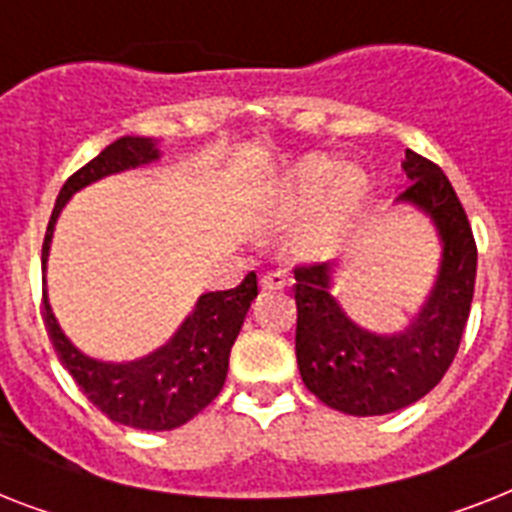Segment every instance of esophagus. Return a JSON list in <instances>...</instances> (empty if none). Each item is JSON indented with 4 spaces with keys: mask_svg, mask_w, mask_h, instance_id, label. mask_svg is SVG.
<instances>
[{
    "mask_svg": "<svg viewBox=\"0 0 512 512\" xmlns=\"http://www.w3.org/2000/svg\"><path fill=\"white\" fill-rule=\"evenodd\" d=\"M289 276L284 271H271V273H263L260 276V289H265V292H273V289H284L289 287Z\"/></svg>",
    "mask_w": 512,
    "mask_h": 512,
    "instance_id": "34e87169",
    "label": "esophagus"
}]
</instances>
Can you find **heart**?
<instances>
[{
	"label": "heart",
	"mask_w": 512,
	"mask_h": 512,
	"mask_svg": "<svg viewBox=\"0 0 512 512\" xmlns=\"http://www.w3.org/2000/svg\"><path fill=\"white\" fill-rule=\"evenodd\" d=\"M369 196V175L358 164L313 154L273 183L271 207L279 217H303L295 244L305 255H329L348 236Z\"/></svg>",
	"instance_id": "heart-1"
}]
</instances>
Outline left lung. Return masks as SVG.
Listing matches in <instances>:
<instances>
[{
	"label": "left lung",
	"instance_id": "8db88e82",
	"mask_svg": "<svg viewBox=\"0 0 512 512\" xmlns=\"http://www.w3.org/2000/svg\"><path fill=\"white\" fill-rule=\"evenodd\" d=\"M401 170L412 185L396 204L428 217L441 244L436 281L409 327L372 332L350 319L332 292L337 263L295 271L300 377L319 401L353 417L398 412L428 396L457 356L473 303L476 241L449 177L414 151Z\"/></svg>",
	"mask_w": 512,
	"mask_h": 512
}]
</instances>
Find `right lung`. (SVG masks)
Wrapping results in <instances>:
<instances>
[{
	"label": "right lung",
	"instance_id": "1",
	"mask_svg": "<svg viewBox=\"0 0 512 512\" xmlns=\"http://www.w3.org/2000/svg\"><path fill=\"white\" fill-rule=\"evenodd\" d=\"M159 159H162V143L143 135H124L103 148L60 188L42 247L44 321L60 361L74 377L79 390L100 412L119 425L138 430L180 428L215 401L228 374L233 342L247 319L249 305L257 297L255 273H247L236 289L204 292L175 335L162 348L135 361H100L87 356L68 340L47 297V260H50L52 233L60 212L66 209L71 196L84 191L87 185L119 172L140 170Z\"/></svg>",
	"mask_w": 512,
	"mask_h": 512
}]
</instances>
